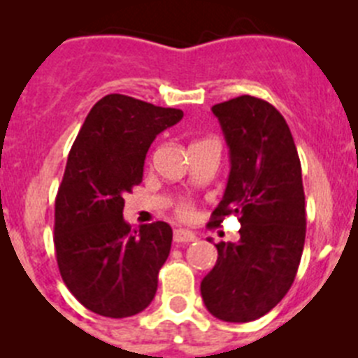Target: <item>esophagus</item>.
<instances>
[{
	"label": "esophagus",
	"mask_w": 358,
	"mask_h": 358,
	"mask_svg": "<svg viewBox=\"0 0 358 358\" xmlns=\"http://www.w3.org/2000/svg\"><path fill=\"white\" fill-rule=\"evenodd\" d=\"M195 239L196 236L192 231H186V229H176L173 231V241L176 243H192Z\"/></svg>",
	"instance_id": "34e87169"
}]
</instances>
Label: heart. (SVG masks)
<instances>
[{
  "mask_svg": "<svg viewBox=\"0 0 358 358\" xmlns=\"http://www.w3.org/2000/svg\"><path fill=\"white\" fill-rule=\"evenodd\" d=\"M179 213H181L182 216H189V213H192V211H189V208H188V206H182V208L179 209Z\"/></svg>",
  "mask_w": 358,
  "mask_h": 358,
  "instance_id": "b5f03b06",
  "label": "heart"
}]
</instances>
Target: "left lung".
<instances>
[{"mask_svg":"<svg viewBox=\"0 0 358 358\" xmlns=\"http://www.w3.org/2000/svg\"><path fill=\"white\" fill-rule=\"evenodd\" d=\"M231 172L209 225L236 215L239 241H220L216 264L201 282L206 307L229 323L270 313L296 277L306 243V195L289 126L278 110L252 96L215 104ZM211 241V239H209Z\"/></svg>","mask_w":358,"mask_h":358,"instance_id":"left-lung-1","label":"left lung"}]
</instances>
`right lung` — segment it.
<instances>
[{
	"instance_id": "right-lung-1",
	"label": "right lung",
	"mask_w": 358,
	"mask_h": 358,
	"mask_svg": "<svg viewBox=\"0 0 358 358\" xmlns=\"http://www.w3.org/2000/svg\"><path fill=\"white\" fill-rule=\"evenodd\" d=\"M182 111L122 94L97 101L67 157L55 202V248L65 286L88 310L129 317L149 307L172 245L166 222L133 229L124 195L143 177L147 150Z\"/></svg>"
}]
</instances>
